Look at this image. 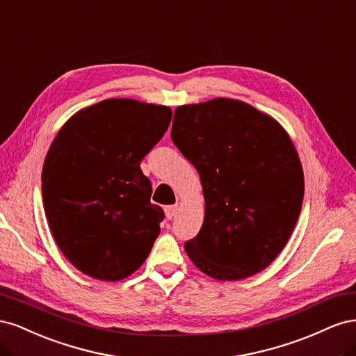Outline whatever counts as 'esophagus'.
Wrapping results in <instances>:
<instances>
[{
	"label": "esophagus",
	"mask_w": 356,
	"mask_h": 356,
	"mask_svg": "<svg viewBox=\"0 0 356 356\" xmlns=\"http://www.w3.org/2000/svg\"><path fill=\"white\" fill-rule=\"evenodd\" d=\"M177 212H178V204H170V207L165 208V215H166L168 220L174 218L175 215H177Z\"/></svg>",
	"instance_id": "34e87169"
}]
</instances>
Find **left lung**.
I'll return each instance as SVG.
<instances>
[{"label":"left lung","mask_w":356,"mask_h":356,"mask_svg":"<svg viewBox=\"0 0 356 356\" xmlns=\"http://www.w3.org/2000/svg\"><path fill=\"white\" fill-rule=\"evenodd\" d=\"M170 136L203 188L202 229L184 245L190 260L218 281L264 270L286 245L305 196L285 129L250 104L217 98L178 106Z\"/></svg>","instance_id":"obj_1"}]
</instances>
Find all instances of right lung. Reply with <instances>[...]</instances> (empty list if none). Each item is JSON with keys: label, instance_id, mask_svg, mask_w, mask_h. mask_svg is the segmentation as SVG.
<instances>
[{"label": "right lung", "instance_id": "add662e5", "mask_svg": "<svg viewBox=\"0 0 356 356\" xmlns=\"http://www.w3.org/2000/svg\"><path fill=\"white\" fill-rule=\"evenodd\" d=\"M170 118L169 106L113 98L75 113L53 139L42 204L59 250L84 275L120 281L152 251L165 213L139 165Z\"/></svg>", "mask_w": 356, "mask_h": 356}]
</instances>
